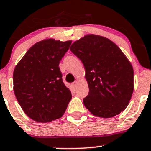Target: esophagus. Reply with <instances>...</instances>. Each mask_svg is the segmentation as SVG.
Wrapping results in <instances>:
<instances>
[{"instance_id": "obj_1", "label": "esophagus", "mask_w": 151, "mask_h": 151, "mask_svg": "<svg viewBox=\"0 0 151 151\" xmlns=\"http://www.w3.org/2000/svg\"><path fill=\"white\" fill-rule=\"evenodd\" d=\"M72 86H73V87L74 88H76V87L78 86V81H74L73 83Z\"/></svg>"}]
</instances>
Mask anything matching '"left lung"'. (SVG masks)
Instances as JSON below:
<instances>
[{
  "label": "left lung",
  "instance_id": "left-lung-1",
  "mask_svg": "<svg viewBox=\"0 0 151 151\" xmlns=\"http://www.w3.org/2000/svg\"><path fill=\"white\" fill-rule=\"evenodd\" d=\"M70 51L81 60L89 93L84 106L94 116L110 118L124 111L134 90L132 64L116 44L96 35L73 43Z\"/></svg>",
  "mask_w": 151,
  "mask_h": 151
}]
</instances>
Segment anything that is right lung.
<instances>
[{
  "label": "right lung",
  "mask_w": 151,
  "mask_h": 151,
  "mask_svg": "<svg viewBox=\"0 0 151 151\" xmlns=\"http://www.w3.org/2000/svg\"><path fill=\"white\" fill-rule=\"evenodd\" d=\"M72 41L38 42L16 65L13 74L16 98L33 120L50 122L64 114L72 98L62 79L59 64Z\"/></svg>",
  "instance_id": "1"
}]
</instances>
